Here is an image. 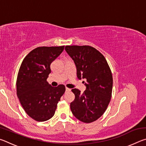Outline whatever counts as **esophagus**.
<instances>
[{
    "instance_id": "1",
    "label": "esophagus",
    "mask_w": 146,
    "mask_h": 146,
    "mask_svg": "<svg viewBox=\"0 0 146 146\" xmlns=\"http://www.w3.org/2000/svg\"><path fill=\"white\" fill-rule=\"evenodd\" d=\"M71 90L70 88H66V91H70Z\"/></svg>"
}]
</instances>
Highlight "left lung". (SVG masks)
Here are the masks:
<instances>
[{"instance_id":"1","label":"left lung","mask_w":146,"mask_h":146,"mask_svg":"<svg viewBox=\"0 0 146 146\" xmlns=\"http://www.w3.org/2000/svg\"><path fill=\"white\" fill-rule=\"evenodd\" d=\"M66 52L76 67L78 79L86 78V90H71L75 98L70 104L71 112L84 123L98 119L106 111L112 94L113 76L104 55L90 46H66Z\"/></svg>"}]
</instances>
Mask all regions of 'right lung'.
<instances>
[{
	"label": "right lung",
	"mask_w": 146,
	"mask_h": 146,
	"mask_svg": "<svg viewBox=\"0 0 146 146\" xmlns=\"http://www.w3.org/2000/svg\"><path fill=\"white\" fill-rule=\"evenodd\" d=\"M64 46L38 47L22 62L17 78V94L24 111L38 122L53 117L60 97L66 91L63 84L52 87L47 82L51 64L62 52Z\"/></svg>",
	"instance_id": "right-lung-1"
}]
</instances>
